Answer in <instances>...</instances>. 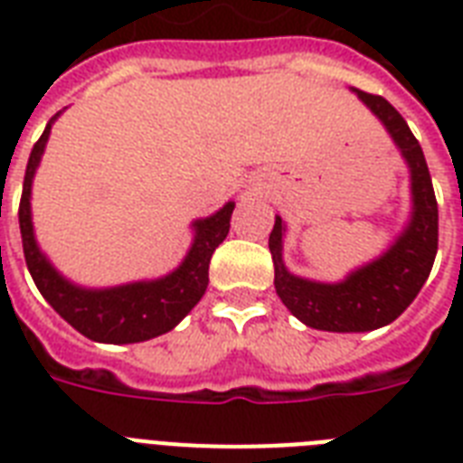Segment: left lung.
<instances>
[{
  "instance_id": "left-lung-1",
  "label": "left lung",
  "mask_w": 463,
  "mask_h": 463,
  "mask_svg": "<svg viewBox=\"0 0 463 463\" xmlns=\"http://www.w3.org/2000/svg\"><path fill=\"white\" fill-rule=\"evenodd\" d=\"M358 100L380 119L409 167L411 211L402 232L374 260L351 269L341 281H317L293 274L283 261L286 221L276 216L269 235L274 286L290 315L319 331L363 334L387 326L409 307L430 276L438 254V202L423 148L406 119L382 96L353 89Z\"/></svg>"
}]
</instances>
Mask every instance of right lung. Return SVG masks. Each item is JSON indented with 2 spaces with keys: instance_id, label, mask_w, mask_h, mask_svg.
<instances>
[{
  "instance_id": "add662e5",
  "label": "right lung",
  "mask_w": 463,
  "mask_h": 463,
  "mask_svg": "<svg viewBox=\"0 0 463 463\" xmlns=\"http://www.w3.org/2000/svg\"><path fill=\"white\" fill-rule=\"evenodd\" d=\"M57 112L47 122L45 132L33 146L25 167L24 194L18 209L24 254L33 281L57 315L90 341L98 344H141L175 329L192 312L209 286L211 254L216 252L231 231V216L235 202H225L216 213L192 221V245L173 271L158 279L119 283L108 288H90L74 283L54 267L43 252L33 228V177L38 173L45 154L47 139L52 132Z\"/></svg>"
}]
</instances>
